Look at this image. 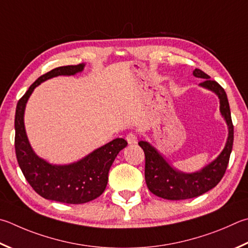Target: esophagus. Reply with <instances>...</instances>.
<instances>
[{"mask_svg": "<svg viewBox=\"0 0 248 248\" xmlns=\"http://www.w3.org/2000/svg\"><path fill=\"white\" fill-rule=\"evenodd\" d=\"M125 139H127V141L129 144H137L138 143V137L137 134H134L132 132H130L127 137H125Z\"/></svg>", "mask_w": 248, "mask_h": 248, "instance_id": "1", "label": "esophagus"}]
</instances>
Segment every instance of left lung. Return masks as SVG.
I'll list each match as a JSON object with an SVG mask.
<instances>
[{"instance_id":"8db88e82","label":"left lung","mask_w":248,"mask_h":248,"mask_svg":"<svg viewBox=\"0 0 248 248\" xmlns=\"http://www.w3.org/2000/svg\"><path fill=\"white\" fill-rule=\"evenodd\" d=\"M193 75L205 79L201 87L217 94L220 100V112L227 121L229 137L226 146L213 163L193 173H184L174 168L165 160L156 148L146 141H140L139 145L145 154V182L153 194L165 200L179 201L200 196L215 187L226 172L233 146V124L227 93L223 88L201 69H195Z\"/></svg>"}]
</instances>
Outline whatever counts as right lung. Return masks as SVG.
Returning a JSON list of instances; mask_svg holds the SVG:
<instances>
[{
  "mask_svg": "<svg viewBox=\"0 0 248 248\" xmlns=\"http://www.w3.org/2000/svg\"><path fill=\"white\" fill-rule=\"evenodd\" d=\"M83 68L84 64L62 66L42 75L18 101L15 114L16 157L26 180L43 199L66 204H83L100 196L106 188L109 169L116 156L128 144L124 139H115L77 163L64 166L48 164L31 148L25 130L24 114L27 101L34 88L47 79L75 75Z\"/></svg>",
  "mask_w": 248,
  "mask_h": 248,
  "instance_id": "right-lung-1",
  "label": "right lung"
}]
</instances>
